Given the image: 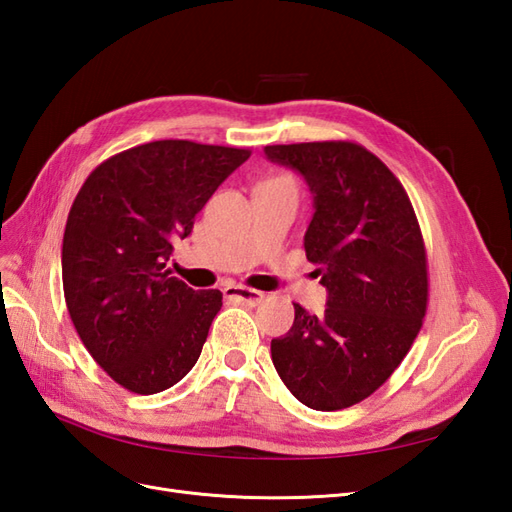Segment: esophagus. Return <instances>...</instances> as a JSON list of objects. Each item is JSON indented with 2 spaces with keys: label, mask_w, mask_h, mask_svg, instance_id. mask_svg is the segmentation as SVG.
Returning a JSON list of instances; mask_svg holds the SVG:
<instances>
[{
  "label": "esophagus",
  "mask_w": 512,
  "mask_h": 512,
  "mask_svg": "<svg viewBox=\"0 0 512 512\" xmlns=\"http://www.w3.org/2000/svg\"><path fill=\"white\" fill-rule=\"evenodd\" d=\"M224 294H226V299H235V301H241V303L252 305V307L265 301V292L254 290V288H245V286H228L224 290Z\"/></svg>",
  "instance_id": "esophagus-1"
}]
</instances>
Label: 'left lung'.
<instances>
[{"instance_id":"1","label":"left lung","mask_w":512,"mask_h":512,"mask_svg":"<svg viewBox=\"0 0 512 512\" xmlns=\"http://www.w3.org/2000/svg\"><path fill=\"white\" fill-rule=\"evenodd\" d=\"M267 160L297 170L314 196L307 260L327 309L294 303V322L271 342L288 391L312 410L359 404L404 361L427 312V256L404 185L348 141L269 145Z\"/></svg>"}]
</instances>
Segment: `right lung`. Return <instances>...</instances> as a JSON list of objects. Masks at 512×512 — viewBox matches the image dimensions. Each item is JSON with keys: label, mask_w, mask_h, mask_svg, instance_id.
Masks as SVG:
<instances>
[{"label": "right lung", "mask_w": 512, "mask_h": 512, "mask_svg": "<svg viewBox=\"0 0 512 512\" xmlns=\"http://www.w3.org/2000/svg\"><path fill=\"white\" fill-rule=\"evenodd\" d=\"M250 149L156 141L102 162L76 194L61 245L74 329L123 389L153 395L196 365L220 290L173 277V243Z\"/></svg>", "instance_id": "add662e5"}]
</instances>
